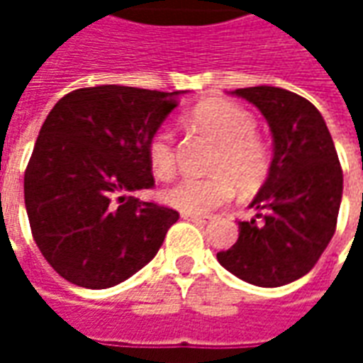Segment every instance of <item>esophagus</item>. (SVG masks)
Wrapping results in <instances>:
<instances>
[{
	"label": "esophagus",
	"mask_w": 363,
	"mask_h": 363,
	"mask_svg": "<svg viewBox=\"0 0 363 363\" xmlns=\"http://www.w3.org/2000/svg\"><path fill=\"white\" fill-rule=\"evenodd\" d=\"M182 220H189L192 223H208L206 216H196V213H182Z\"/></svg>",
	"instance_id": "obj_1"
}]
</instances>
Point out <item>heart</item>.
<instances>
[{
  "instance_id": "1",
  "label": "heart",
  "mask_w": 363,
  "mask_h": 363,
  "mask_svg": "<svg viewBox=\"0 0 363 363\" xmlns=\"http://www.w3.org/2000/svg\"><path fill=\"white\" fill-rule=\"evenodd\" d=\"M190 126L218 143L208 179L186 177L163 192V200L184 213H210L225 206L237 186L249 192L267 181L272 165L268 143L255 134L257 120L251 112L229 101L198 104L189 116ZM147 161L157 179H171L177 171L174 134L169 126L157 128L147 142Z\"/></svg>"
}]
</instances>
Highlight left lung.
<instances>
[{
    "label": "left lung",
    "mask_w": 363,
    "mask_h": 363,
    "mask_svg": "<svg viewBox=\"0 0 363 363\" xmlns=\"http://www.w3.org/2000/svg\"><path fill=\"white\" fill-rule=\"evenodd\" d=\"M233 93L267 118L274 157L251 202L257 218L239 221V239L218 260L241 280L278 288L309 272L335 235L342 169L325 120L307 99L268 85Z\"/></svg>",
    "instance_id": "left-lung-1"
}]
</instances>
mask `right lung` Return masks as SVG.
<instances>
[{
	"instance_id": "1",
	"label": "right lung",
	"mask_w": 363,
	"mask_h": 363,
	"mask_svg": "<svg viewBox=\"0 0 363 363\" xmlns=\"http://www.w3.org/2000/svg\"><path fill=\"white\" fill-rule=\"evenodd\" d=\"M179 91L124 85L62 96L44 120L25 171L36 247L75 286L112 288L157 255L179 212L142 202L151 189L147 142L179 104Z\"/></svg>"
}]
</instances>
